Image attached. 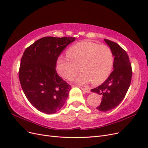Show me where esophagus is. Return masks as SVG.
<instances>
[{
  "label": "esophagus",
  "instance_id": "esophagus-1",
  "mask_svg": "<svg viewBox=\"0 0 148 148\" xmlns=\"http://www.w3.org/2000/svg\"><path fill=\"white\" fill-rule=\"evenodd\" d=\"M82 89L85 92H88V93H89L91 91H90V89H89V88H82Z\"/></svg>",
  "mask_w": 148,
  "mask_h": 148
}]
</instances>
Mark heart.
Wrapping results in <instances>:
<instances>
[{
    "label": "heart",
    "mask_w": 148,
    "mask_h": 148,
    "mask_svg": "<svg viewBox=\"0 0 148 148\" xmlns=\"http://www.w3.org/2000/svg\"><path fill=\"white\" fill-rule=\"evenodd\" d=\"M68 57H60L56 69L62 77L71 79L78 73L79 66L83 72L75 81L84 85L91 81L94 84L104 82L113 66V53L109 47L91 41H82L71 46L66 52Z\"/></svg>",
    "instance_id": "obj_1"
}]
</instances>
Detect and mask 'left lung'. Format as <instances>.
<instances>
[{
  "label": "left lung",
  "mask_w": 148,
  "mask_h": 148,
  "mask_svg": "<svg viewBox=\"0 0 148 148\" xmlns=\"http://www.w3.org/2000/svg\"><path fill=\"white\" fill-rule=\"evenodd\" d=\"M113 53L114 70L109 77L100 86L92 89L102 96V101L96 109L106 112L115 108L122 101L131 83L132 70L128 56L126 51L118 44L108 39H104Z\"/></svg>",
  "instance_id": "obj_1"
}]
</instances>
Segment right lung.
<instances>
[{
    "instance_id": "1",
    "label": "right lung",
    "mask_w": 148,
    "mask_h": 148,
    "mask_svg": "<svg viewBox=\"0 0 148 148\" xmlns=\"http://www.w3.org/2000/svg\"><path fill=\"white\" fill-rule=\"evenodd\" d=\"M75 38L44 37L26 49L21 59L19 79L31 105L41 112L59 111L69 96L71 86L57 75L58 57Z\"/></svg>"
}]
</instances>
